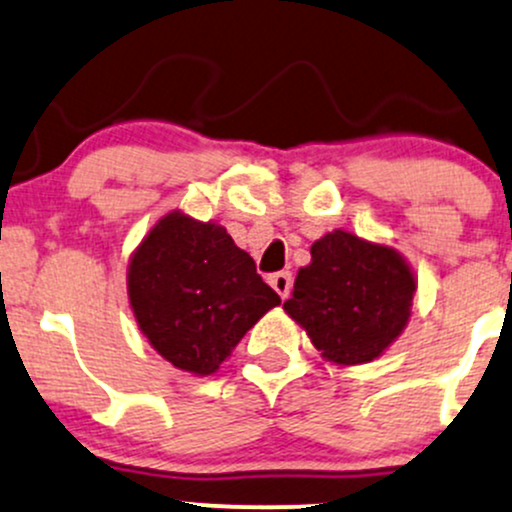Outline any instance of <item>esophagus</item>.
<instances>
[{"label": "esophagus", "mask_w": 512, "mask_h": 512, "mask_svg": "<svg viewBox=\"0 0 512 512\" xmlns=\"http://www.w3.org/2000/svg\"><path fill=\"white\" fill-rule=\"evenodd\" d=\"M269 284H272V289L277 291L282 299H286V296L291 294V284H294V279H291L289 272H277L269 277Z\"/></svg>", "instance_id": "obj_1"}]
</instances>
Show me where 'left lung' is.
<instances>
[{"mask_svg": "<svg viewBox=\"0 0 512 512\" xmlns=\"http://www.w3.org/2000/svg\"><path fill=\"white\" fill-rule=\"evenodd\" d=\"M418 291L413 267L396 247L330 230L311 245L284 311L335 367L374 362L406 330Z\"/></svg>", "mask_w": 512, "mask_h": 512, "instance_id": "obj_1", "label": "left lung"}]
</instances>
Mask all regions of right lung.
Here are the masks:
<instances>
[{
  "instance_id": "add662e5",
  "label": "right lung",
  "mask_w": 512,
  "mask_h": 512,
  "mask_svg": "<svg viewBox=\"0 0 512 512\" xmlns=\"http://www.w3.org/2000/svg\"><path fill=\"white\" fill-rule=\"evenodd\" d=\"M126 289L150 347L194 376L216 374L247 330L282 303L221 223L179 209L131 252Z\"/></svg>"
}]
</instances>
